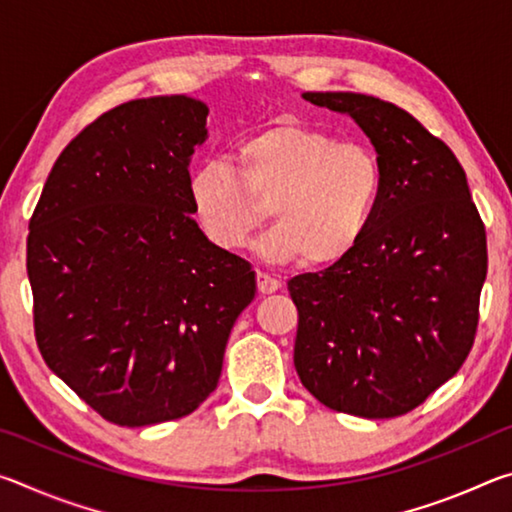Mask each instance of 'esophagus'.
<instances>
[{"mask_svg":"<svg viewBox=\"0 0 512 512\" xmlns=\"http://www.w3.org/2000/svg\"><path fill=\"white\" fill-rule=\"evenodd\" d=\"M280 287H282V284L277 282L275 277L266 275V273H259L257 275V289H259V293H262V296H268V293H275Z\"/></svg>","mask_w":512,"mask_h":512,"instance_id":"1","label":"esophagus"}]
</instances>
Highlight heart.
I'll list each match as a JSON object with an SVG mask.
<instances>
[{
  "instance_id": "heart-1",
  "label": "heart",
  "mask_w": 512,
  "mask_h": 512,
  "mask_svg": "<svg viewBox=\"0 0 512 512\" xmlns=\"http://www.w3.org/2000/svg\"><path fill=\"white\" fill-rule=\"evenodd\" d=\"M228 167L205 164L187 180L198 230L219 250L244 248L268 214L257 253L271 264L305 259L329 268L361 244L384 192L381 162L368 146L339 142L320 128L277 121L239 140Z\"/></svg>"
}]
</instances>
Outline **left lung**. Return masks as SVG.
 Listing matches in <instances>:
<instances>
[{
    "label": "left lung",
    "mask_w": 512,
    "mask_h": 512,
    "mask_svg": "<svg viewBox=\"0 0 512 512\" xmlns=\"http://www.w3.org/2000/svg\"><path fill=\"white\" fill-rule=\"evenodd\" d=\"M348 115L384 171L354 253L289 280L302 386L359 418H395L452 379L470 354L488 273L485 228L456 155L409 112L368 94L305 92Z\"/></svg>",
    "instance_id": "8db88e82"
}]
</instances>
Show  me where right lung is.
Instances as JSON below:
<instances>
[{
	"instance_id": "right-lung-1",
	"label": "right lung",
	"mask_w": 512,
	"mask_h": 512,
	"mask_svg": "<svg viewBox=\"0 0 512 512\" xmlns=\"http://www.w3.org/2000/svg\"><path fill=\"white\" fill-rule=\"evenodd\" d=\"M207 112L185 94L108 110L58 155L29 223L42 359L119 427L196 411L257 291L246 259L214 248L189 212Z\"/></svg>"
}]
</instances>
